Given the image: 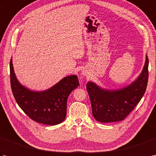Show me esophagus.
<instances>
[{
  "label": "esophagus",
  "mask_w": 156,
  "mask_h": 156,
  "mask_svg": "<svg viewBox=\"0 0 156 156\" xmlns=\"http://www.w3.org/2000/svg\"><path fill=\"white\" fill-rule=\"evenodd\" d=\"M85 74V72H83V74Z\"/></svg>",
  "instance_id": "34e87169"
}]
</instances>
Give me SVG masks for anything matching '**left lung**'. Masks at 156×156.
I'll list each match as a JSON object with an SVG mask.
<instances>
[{"mask_svg": "<svg viewBox=\"0 0 156 156\" xmlns=\"http://www.w3.org/2000/svg\"><path fill=\"white\" fill-rule=\"evenodd\" d=\"M147 55L143 70L131 84L118 90H108L88 82L87 88L90 98L92 111L97 121L102 122L123 120L133 111L145 93L148 81Z\"/></svg>", "mask_w": 156, "mask_h": 156, "instance_id": "obj_1", "label": "left lung"}]
</instances>
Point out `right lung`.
<instances>
[{"mask_svg":"<svg viewBox=\"0 0 156 156\" xmlns=\"http://www.w3.org/2000/svg\"><path fill=\"white\" fill-rule=\"evenodd\" d=\"M10 77L16 102L29 118L39 123L55 125L64 121L68 96L79 85L76 75L66 76L44 91H32L20 84L10 62Z\"/></svg>","mask_w":156,"mask_h":156,"instance_id":"1","label":"right lung"}]
</instances>
